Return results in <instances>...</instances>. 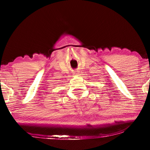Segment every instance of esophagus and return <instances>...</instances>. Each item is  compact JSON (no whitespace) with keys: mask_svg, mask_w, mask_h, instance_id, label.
<instances>
[{"mask_svg":"<svg viewBox=\"0 0 150 150\" xmlns=\"http://www.w3.org/2000/svg\"><path fill=\"white\" fill-rule=\"evenodd\" d=\"M76 74H77V73H76Z\"/></svg>","mask_w":150,"mask_h":150,"instance_id":"esophagus-1","label":"esophagus"}]
</instances>
